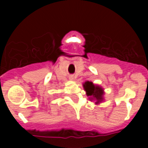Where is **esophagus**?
Instances as JSON below:
<instances>
[{"mask_svg":"<svg viewBox=\"0 0 148 148\" xmlns=\"http://www.w3.org/2000/svg\"><path fill=\"white\" fill-rule=\"evenodd\" d=\"M69 79L70 80H74V76H70V77H69Z\"/></svg>","mask_w":148,"mask_h":148,"instance_id":"34e87169","label":"esophagus"}]
</instances>
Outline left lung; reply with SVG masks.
<instances>
[{
  "label": "left lung",
  "instance_id": "8db88e82",
  "mask_svg": "<svg viewBox=\"0 0 148 148\" xmlns=\"http://www.w3.org/2000/svg\"><path fill=\"white\" fill-rule=\"evenodd\" d=\"M83 87L91 102H95V104H99L104 101L105 92L104 88L100 85L95 84L92 82L86 81L83 84Z\"/></svg>",
  "mask_w": 148,
  "mask_h": 148
}]
</instances>
